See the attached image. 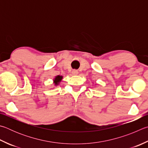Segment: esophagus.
Segmentation results:
<instances>
[{
  "instance_id": "obj_1",
  "label": "esophagus",
  "mask_w": 148,
  "mask_h": 148,
  "mask_svg": "<svg viewBox=\"0 0 148 148\" xmlns=\"http://www.w3.org/2000/svg\"><path fill=\"white\" fill-rule=\"evenodd\" d=\"M72 74L73 75H77L78 74V71H77V70H73V71H72Z\"/></svg>"
}]
</instances>
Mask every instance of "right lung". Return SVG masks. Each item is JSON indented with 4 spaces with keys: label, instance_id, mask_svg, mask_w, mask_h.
<instances>
[{
    "label": "right lung",
    "instance_id": "right-lung-1",
    "mask_svg": "<svg viewBox=\"0 0 148 148\" xmlns=\"http://www.w3.org/2000/svg\"><path fill=\"white\" fill-rule=\"evenodd\" d=\"M63 78V76H57L54 79H53V83L55 85H58L60 82L61 81V79Z\"/></svg>",
    "mask_w": 148,
    "mask_h": 148
}]
</instances>
